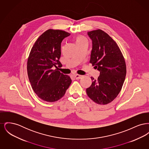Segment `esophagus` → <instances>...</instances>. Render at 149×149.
Instances as JSON below:
<instances>
[{
  "mask_svg": "<svg viewBox=\"0 0 149 149\" xmlns=\"http://www.w3.org/2000/svg\"><path fill=\"white\" fill-rule=\"evenodd\" d=\"M74 77H75V78L76 79H81V78H82V75H79V74H74Z\"/></svg>",
  "mask_w": 149,
  "mask_h": 149,
  "instance_id": "obj_1",
  "label": "esophagus"
}]
</instances>
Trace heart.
Returning <instances> with one entry per match:
<instances>
[{
  "mask_svg": "<svg viewBox=\"0 0 149 149\" xmlns=\"http://www.w3.org/2000/svg\"><path fill=\"white\" fill-rule=\"evenodd\" d=\"M87 42L86 39L84 37H83V36H78L76 38V43L79 44V43H81L85 42Z\"/></svg>",
  "mask_w": 149,
  "mask_h": 149,
  "instance_id": "1",
  "label": "heart"
}]
</instances>
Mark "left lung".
Masks as SVG:
<instances>
[{
    "label": "left lung",
    "mask_w": 149,
    "mask_h": 149,
    "mask_svg": "<svg viewBox=\"0 0 149 149\" xmlns=\"http://www.w3.org/2000/svg\"><path fill=\"white\" fill-rule=\"evenodd\" d=\"M92 41L90 63L100 71L98 79L86 89L88 96L97 104H107L120 92L126 75L125 58L117 44L101 29L88 32Z\"/></svg>",
    "instance_id": "obj_1"
}]
</instances>
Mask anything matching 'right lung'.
<instances>
[{"mask_svg":"<svg viewBox=\"0 0 149 149\" xmlns=\"http://www.w3.org/2000/svg\"><path fill=\"white\" fill-rule=\"evenodd\" d=\"M70 35L64 31L48 29L37 38L30 52L27 61L29 80L33 91L45 101L54 102L61 99L71 83L69 76L58 70L63 66L59 61L61 43Z\"/></svg>","mask_w":149,"mask_h":149,"instance_id":"obj_1","label":"right lung"}]
</instances>
